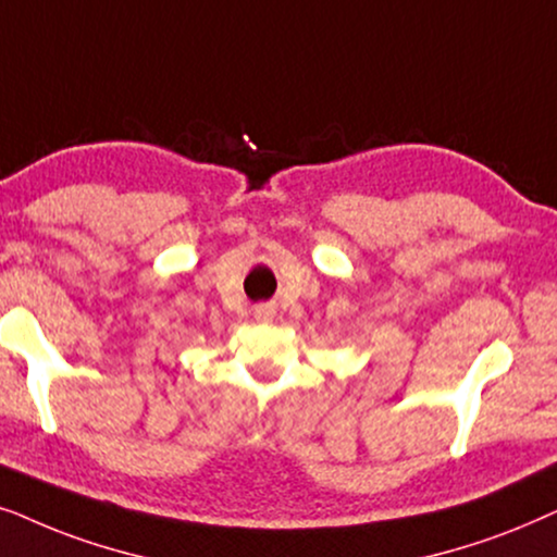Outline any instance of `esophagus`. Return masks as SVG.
I'll use <instances>...</instances> for the list:
<instances>
[{
  "instance_id": "1",
  "label": "esophagus",
  "mask_w": 557,
  "mask_h": 557,
  "mask_svg": "<svg viewBox=\"0 0 557 557\" xmlns=\"http://www.w3.org/2000/svg\"><path fill=\"white\" fill-rule=\"evenodd\" d=\"M272 315H274V308H272V306H257V308H255V318H257V321H270Z\"/></svg>"
}]
</instances>
